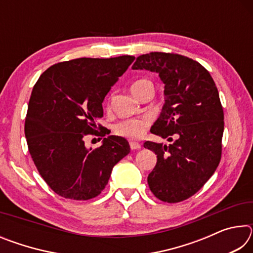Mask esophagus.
Wrapping results in <instances>:
<instances>
[{
    "label": "esophagus",
    "mask_w": 253,
    "mask_h": 253,
    "mask_svg": "<svg viewBox=\"0 0 253 253\" xmlns=\"http://www.w3.org/2000/svg\"><path fill=\"white\" fill-rule=\"evenodd\" d=\"M129 146L131 151H136V149H139L140 148V144L137 143V142H130L129 143Z\"/></svg>",
    "instance_id": "1"
}]
</instances>
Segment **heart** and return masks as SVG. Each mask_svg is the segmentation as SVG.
<instances>
[{"instance_id": "heart-1", "label": "heart", "mask_w": 253, "mask_h": 253, "mask_svg": "<svg viewBox=\"0 0 253 253\" xmlns=\"http://www.w3.org/2000/svg\"><path fill=\"white\" fill-rule=\"evenodd\" d=\"M130 90L136 98L142 99V98L151 93L154 95V84L151 80L148 79H138L131 84ZM152 125V118L148 116L137 117V118H129L123 119L113 126V130L115 135L124 137L127 139H140L146 134V131Z\"/></svg>"}]
</instances>
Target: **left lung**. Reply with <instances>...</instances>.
Instances as JSON below:
<instances>
[{
  "label": "left lung",
  "instance_id": "left-lung-1",
  "mask_svg": "<svg viewBox=\"0 0 253 253\" xmlns=\"http://www.w3.org/2000/svg\"><path fill=\"white\" fill-rule=\"evenodd\" d=\"M132 69L156 71L165 84V104L151 132L173 144L144 143L157 155L147 182L168 203L191 198L215 172L221 161L224 114L211 75L185 55L151 52L137 57Z\"/></svg>",
  "mask_w": 253,
  "mask_h": 253
}]
</instances>
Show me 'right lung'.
Masks as SVG:
<instances>
[{
	"instance_id": "right-lung-1",
	"label": "right lung",
	"mask_w": 253,
	"mask_h": 253,
	"mask_svg": "<svg viewBox=\"0 0 253 253\" xmlns=\"http://www.w3.org/2000/svg\"><path fill=\"white\" fill-rule=\"evenodd\" d=\"M134 60L121 55L58 62L34 84L24 125L28 148L41 177L62 198H96L114 166L130 152L122 137L104 138L95 149L85 148L84 137L106 136L96 125L104 116L102 101Z\"/></svg>"
}]
</instances>
